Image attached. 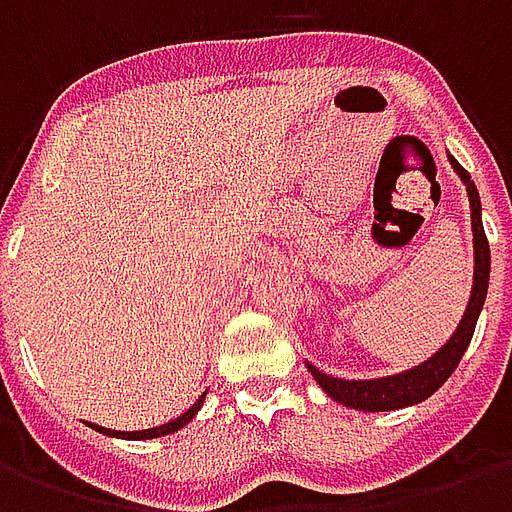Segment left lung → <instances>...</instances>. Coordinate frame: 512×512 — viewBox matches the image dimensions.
<instances>
[{"mask_svg": "<svg viewBox=\"0 0 512 512\" xmlns=\"http://www.w3.org/2000/svg\"><path fill=\"white\" fill-rule=\"evenodd\" d=\"M452 169L461 175L469 191V205H472V233H474V285L472 296H469V307L463 312L458 329L450 337V343L444 345L441 351L430 356L428 362L411 367L400 376L389 378H373V381H343L321 373L318 367H310L312 378L321 384L326 395L343 403L348 408H359V411H395V408L414 406L419 400H428L436 389H439L447 378L452 376V370L461 362L463 351L472 343L474 326L480 318V310L485 304V293H488V274H491V249H488V238H485L483 219H480V194L474 189L469 172L450 158Z\"/></svg>", "mask_w": 512, "mask_h": 512, "instance_id": "left-lung-1", "label": "left lung"}]
</instances>
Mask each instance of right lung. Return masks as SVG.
Masks as SVG:
<instances>
[{
    "label": "right lung",
    "instance_id": "1",
    "mask_svg": "<svg viewBox=\"0 0 512 512\" xmlns=\"http://www.w3.org/2000/svg\"><path fill=\"white\" fill-rule=\"evenodd\" d=\"M202 397H205V395H202ZM202 397L197 400V403H194V406L189 408V411H186V414H183V417L172 419V422H167V425H158V428H150V430H131V433H126V430H123V433H120V430L98 428V425H93V422H87V425L98 430V433H106V436H117V439H156V436H167V433H175V430L183 428L186 422H191V417H194V414L200 411Z\"/></svg>",
    "mask_w": 512,
    "mask_h": 512
}]
</instances>
